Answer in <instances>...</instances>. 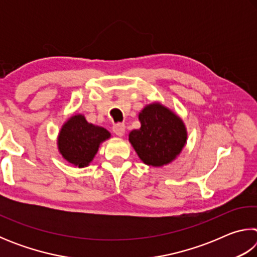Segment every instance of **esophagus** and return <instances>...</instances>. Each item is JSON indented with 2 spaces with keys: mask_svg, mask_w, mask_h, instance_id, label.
<instances>
[{
  "mask_svg": "<svg viewBox=\"0 0 257 257\" xmlns=\"http://www.w3.org/2000/svg\"><path fill=\"white\" fill-rule=\"evenodd\" d=\"M113 133L118 137H122L125 133V125L123 123H118L113 125Z\"/></svg>",
  "mask_w": 257,
  "mask_h": 257,
  "instance_id": "obj_1",
  "label": "esophagus"
}]
</instances>
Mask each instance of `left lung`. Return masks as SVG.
I'll list each match as a JSON object with an SVG mask.
<instances>
[{"label": "left lung", "instance_id": "obj_1", "mask_svg": "<svg viewBox=\"0 0 257 257\" xmlns=\"http://www.w3.org/2000/svg\"><path fill=\"white\" fill-rule=\"evenodd\" d=\"M141 128L129 133V143L143 163L163 167L175 161L187 143V128L177 113L152 102L138 113Z\"/></svg>", "mask_w": 257, "mask_h": 257}]
</instances>
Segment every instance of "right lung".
<instances>
[{
	"label": "right lung",
	"mask_w": 257,
	"mask_h": 257,
	"mask_svg": "<svg viewBox=\"0 0 257 257\" xmlns=\"http://www.w3.org/2000/svg\"><path fill=\"white\" fill-rule=\"evenodd\" d=\"M111 137L110 132L75 113L61 127L56 144L59 153L73 167L86 168L94 160L102 143Z\"/></svg>",
	"instance_id": "obj_1"
}]
</instances>
